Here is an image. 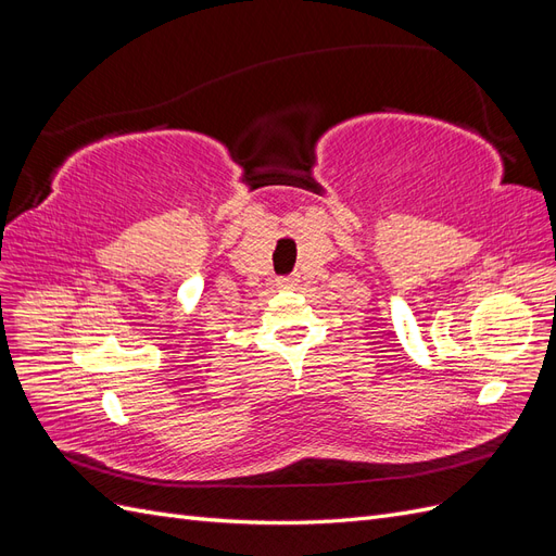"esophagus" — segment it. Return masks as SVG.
<instances>
[{"mask_svg":"<svg viewBox=\"0 0 556 556\" xmlns=\"http://www.w3.org/2000/svg\"><path fill=\"white\" fill-rule=\"evenodd\" d=\"M296 282H299L296 276H292V278H280V280H278V288H280V290H294Z\"/></svg>","mask_w":556,"mask_h":556,"instance_id":"1","label":"esophagus"}]
</instances>
